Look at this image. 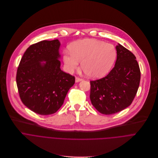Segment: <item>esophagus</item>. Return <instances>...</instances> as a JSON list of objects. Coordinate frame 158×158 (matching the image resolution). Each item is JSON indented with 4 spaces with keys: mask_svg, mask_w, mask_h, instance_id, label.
Listing matches in <instances>:
<instances>
[{
    "mask_svg": "<svg viewBox=\"0 0 158 158\" xmlns=\"http://www.w3.org/2000/svg\"><path fill=\"white\" fill-rule=\"evenodd\" d=\"M81 80H82V79L80 78H78V77H76L75 78V82L76 83H78V82H79V81H80Z\"/></svg>",
    "mask_w": 158,
    "mask_h": 158,
    "instance_id": "obj_1",
    "label": "esophagus"
}]
</instances>
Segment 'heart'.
Wrapping results in <instances>:
<instances>
[{"label":"heart","mask_w":158,"mask_h":158,"mask_svg":"<svg viewBox=\"0 0 158 158\" xmlns=\"http://www.w3.org/2000/svg\"><path fill=\"white\" fill-rule=\"evenodd\" d=\"M70 53L64 56V61L69 72L79 68L86 75L97 78L106 75L111 69L116 59L117 52L114 45L95 39H85L74 42Z\"/></svg>","instance_id":"obj_1"}]
</instances>
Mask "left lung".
Instances as JSON below:
<instances>
[{
	"label": "left lung",
	"instance_id": "1",
	"mask_svg": "<svg viewBox=\"0 0 158 158\" xmlns=\"http://www.w3.org/2000/svg\"><path fill=\"white\" fill-rule=\"evenodd\" d=\"M114 68L105 77L90 81V100L100 113L111 114L129 106L139 88L141 72L136 56L119 44Z\"/></svg>",
	"mask_w": 158,
	"mask_h": 158
}]
</instances>
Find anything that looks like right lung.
<instances>
[{"mask_svg":"<svg viewBox=\"0 0 158 158\" xmlns=\"http://www.w3.org/2000/svg\"><path fill=\"white\" fill-rule=\"evenodd\" d=\"M60 47L57 39L30 45L17 69L20 98L25 106L39 114L56 113L75 83L74 77L60 69Z\"/></svg>","mask_w":158,"mask_h":158,"instance_id":"add662e5","label":"right lung"}]
</instances>
